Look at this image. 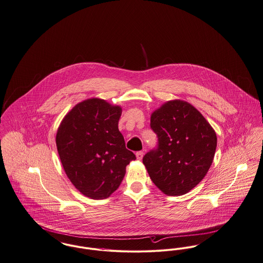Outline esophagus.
<instances>
[{
    "mask_svg": "<svg viewBox=\"0 0 263 263\" xmlns=\"http://www.w3.org/2000/svg\"><path fill=\"white\" fill-rule=\"evenodd\" d=\"M143 156H144V153H143L142 151H140V152H137V153H136V157H137V160H139V161H141V160L143 159Z\"/></svg>",
    "mask_w": 263,
    "mask_h": 263,
    "instance_id": "esophagus-1",
    "label": "esophagus"
}]
</instances>
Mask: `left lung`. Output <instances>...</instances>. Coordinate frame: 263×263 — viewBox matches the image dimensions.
Wrapping results in <instances>:
<instances>
[{"label": "left lung", "instance_id": "8db88e82", "mask_svg": "<svg viewBox=\"0 0 263 263\" xmlns=\"http://www.w3.org/2000/svg\"><path fill=\"white\" fill-rule=\"evenodd\" d=\"M158 148L144 156L143 164L159 190L182 196L198 185L211 168L216 134L191 103L175 99L151 114Z\"/></svg>", "mask_w": 263, "mask_h": 263}]
</instances>
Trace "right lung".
I'll return each instance as SVG.
<instances>
[{
	"mask_svg": "<svg viewBox=\"0 0 263 263\" xmlns=\"http://www.w3.org/2000/svg\"><path fill=\"white\" fill-rule=\"evenodd\" d=\"M122 108L100 98L83 100L62 119L57 148L63 170L85 197L106 199L123 180L126 166L136 159L125 147L118 129Z\"/></svg>",
	"mask_w": 263,
	"mask_h": 263,
	"instance_id": "obj_1",
	"label": "right lung"
}]
</instances>
